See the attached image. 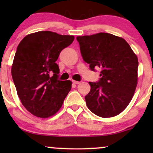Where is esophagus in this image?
Segmentation results:
<instances>
[{
  "instance_id": "obj_1",
  "label": "esophagus",
  "mask_w": 153,
  "mask_h": 153,
  "mask_svg": "<svg viewBox=\"0 0 153 153\" xmlns=\"http://www.w3.org/2000/svg\"><path fill=\"white\" fill-rule=\"evenodd\" d=\"M73 84H75V85H77V84L80 83V82L76 81V80H73Z\"/></svg>"
}]
</instances>
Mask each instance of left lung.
Masks as SVG:
<instances>
[{"label":"left lung","instance_id":"8db88e82","mask_svg":"<svg viewBox=\"0 0 153 153\" xmlns=\"http://www.w3.org/2000/svg\"><path fill=\"white\" fill-rule=\"evenodd\" d=\"M76 39L91 71L101 69L99 81L89 82L91 91L85 96L88 108L103 118L119 114L136 89L137 57L124 39L115 35L101 32Z\"/></svg>","mask_w":153,"mask_h":153}]
</instances>
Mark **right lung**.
<instances>
[{
	"label": "right lung",
	"mask_w": 153,
	"mask_h": 153,
	"mask_svg": "<svg viewBox=\"0 0 153 153\" xmlns=\"http://www.w3.org/2000/svg\"><path fill=\"white\" fill-rule=\"evenodd\" d=\"M74 36L50 31L26 36L17 47L11 75L23 106L36 117L47 118L62 106L71 90V80H59L55 62Z\"/></svg>",
	"instance_id": "add662e5"
}]
</instances>
